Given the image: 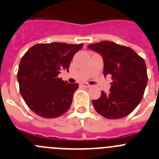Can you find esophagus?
<instances>
[{
  "label": "esophagus",
  "mask_w": 159,
  "mask_h": 159,
  "mask_svg": "<svg viewBox=\"0 0 159 159\" xmlns=\"http://www.w3.org/2000/svg\"><path fill=\"white\" fill-rule=\"evenodd\" d=\"M81 85L84 88H90L91 87V84H89V83H87V82H83L82 84H81Z\"/></svg>",
  "instance_id": "1"
}]
</instances>
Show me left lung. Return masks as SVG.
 <instances>
[{"label":"left lung","mask_w":159,"mask_h":159,"mask_svg":"<svg viewBox=\"0 0 159 159\" xmlns=\"http://www.w3.org/2000/svg\"><path fill=\"white\" fill-rule=\"evenodd\" d=\"M89 49L102 56L104 75H110L109 93L102 91L92 101L97 112L107 119H120L133 112L141 101L148 83L144 59L131 48L111 41L89 44Z\"/></svg>","instance_id":"obj_1"}]
</instances>
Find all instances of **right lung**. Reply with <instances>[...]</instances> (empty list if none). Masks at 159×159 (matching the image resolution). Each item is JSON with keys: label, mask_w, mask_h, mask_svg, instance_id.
Returning <instances> with one entry per match:
<instances>
[{"label": "right lung", "mask_w": 159, "mask_h": 159, "mask_svg": "<svg viewBox=\"0 0 159 159\" xmlns=\"http://www.w3.org/2000/svg\"><path fill=\"white\" fill-rule=\"evenodd\" d=\"M82 47V43H38L25 53L17 77L20 93L32 112L56 118L68 110L78 84H70L58 75L61 70L68 72L74 55Z\"/></svg>", "instance_id": "right-lung-1"}]
</instances>
